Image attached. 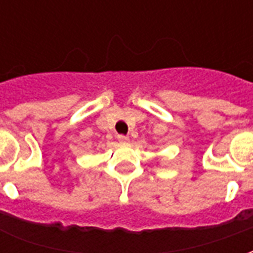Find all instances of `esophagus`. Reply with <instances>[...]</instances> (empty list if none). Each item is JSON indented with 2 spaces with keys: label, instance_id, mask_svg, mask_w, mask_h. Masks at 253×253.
<instances>
[{
  "label": "esophagus",
  "instance_id": "obj_1",
  "mask_svg": "<svg viewBox=\"0 0 253 253\" xmlns=\"http://www.w3.org/2000/svg\"><path fill=\"white\" fill-rule=\"evenodd\" d=\"M118 141H119L121 143H127L130 139H128L127 135H118Z\"/></svg>",
  "mask_w": 253,
  "mask_h": 253
}]
</instances>
